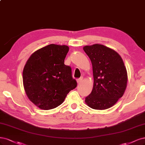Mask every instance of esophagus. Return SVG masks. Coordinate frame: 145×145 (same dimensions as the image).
<instances>
[{
	"label": "esophagus",
	"instance_id": "esophagus-1",
	"mask_svg": "<svg viewBox=\"0 0 145 145\" xmlns=\"http://www.w3.org/2000/svg\"><path fill=\"white\" fill-rule=\"evenodd\" d=\"M83 80V77H80V78H78L77 80V83L78 84H79L80 83H81V82Z\"/></svg>",
	"mask_w": 145,
	"mask_h": 145
}]
</instances>
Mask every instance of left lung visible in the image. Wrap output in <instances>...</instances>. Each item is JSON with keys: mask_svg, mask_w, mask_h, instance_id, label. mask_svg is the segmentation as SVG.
Listing matches in <instances>:
<instances>
[{"mask_svg": "<svg viewBox=\"0 0 145 145\" xmlns=\"http://www.w3.org/2000/svg\"><path fill=\"white\" fill-rule=\"evenodd\" d=\"M83 50L91 61L94 79L92 91L85 102L95 110L111 107L123 96L127 87V72L122 59L101 44L86 46Z\"/></svg>", "mask_w": 145, "mask_h": 145, "instance_id": "obj_1", "label": "left lung"}]
</instances>
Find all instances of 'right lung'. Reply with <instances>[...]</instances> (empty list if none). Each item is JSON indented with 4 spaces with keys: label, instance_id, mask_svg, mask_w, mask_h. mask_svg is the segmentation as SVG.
Instances as JSON below:
<instances>
[{
    "label": "right lung",
    "instance_id": "add662e5",
    "mask_svg": "<svg viewBox=\"0 0 145 145\" xmlns=\"http://www.w3.org/2000/svg\"><path fill=\"white\" fill-rule=\"evenodd\" d=\"M67 46L50 44L34 52L23 72L25 92L35 105L43 110L60 106L67 95L77 87L71 67L64 64Z\"/></svg>",
    "mask_w": 145,
    "mask_h": 145
}]
</instances>
